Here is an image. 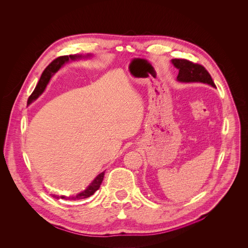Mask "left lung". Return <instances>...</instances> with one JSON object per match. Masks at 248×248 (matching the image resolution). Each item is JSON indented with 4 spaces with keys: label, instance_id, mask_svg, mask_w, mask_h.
I'll return each mask as SVG.
<instances>
[{
    "label": "left lung",
    "instance_id": "left-lung-1",
    "mask_svg": "<svg viewBox=\"0 0 248 248\" xmlns=\"http://www.w3.org/2000/svg\"><path fill=\"white\" fill-rule=\"evenodd\" d=\"M172 64L179 70L177 79L182 82H204L215 88L214 81L207 70L201 64L187 59H172Z\"/></svg>",
    "mask_w": 248,
    "mask_h": 248
}]
</instances>
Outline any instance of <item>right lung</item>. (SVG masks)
<instances>
[{"mask_svg": "<svg viewBox=\"0 0 248 248\" xmlns=\"http://www.w3.org/2000/svg\"><path fill=\"white\" fill-rule=\"evenodd\" d=\"M90 56V55H88ZM77 58H81V55H64V56H60L56 59H54L46 69L45 71L43 72L42 76H41V78L38 82L37 87L35 88L34 92L32 93V94L29 96L28 98V105L31 104L34 100H36L45 91L47 82L49 81L50 79V77L59 70V68L66 62H68L70 59L71 60H75ZM104 174H105V171L101 172L99 175L96 176V178L91 183V185L84 191L81 192L76 196H72V197H65V196H55L53 195L54 198L56 199H65V200H70V201H77V200H84V199H87V198H90L91 196H93L99 188H100V185L103 181V178H104Z\"/></svg>", "mask_w": 248, "mask_h": 248, "instance_id": "1", "label": "right lung"}]
</instances>
